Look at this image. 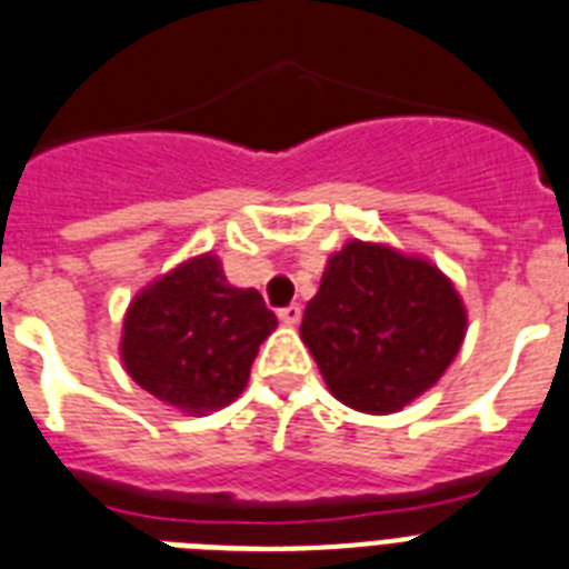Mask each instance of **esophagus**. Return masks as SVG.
<instances>
[{"label": "esophagus", "mask_w": 569, "mask_h": 569, "mask_svg": "<svg viewBox=\"0 0 569 569\" xmlns=\"http://www.w3.org/2000/svg\"><path fill=\"white\" fill-rule=\"evenodd\" d=\"M301 303H289V307H283V310L277 312V316H280V321H283V325H298V321H301Z\"/></svg>", "instance_id": "34e87169"}]
</instances>
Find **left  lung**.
Instances as JSON below:
<instances>
[{
    "label": "left lung",
    "instance_id": "1",
    "mask_svg": "<svg viewBox=\"0 0 569 569\" xmlns=\"http://www.w3.org/2000/svg\"><path fill=\"white\" fill-rule=\"evenodd\" d=\"M467 312L425 259L351 241L328 259L301 339L342 405L396 413L449 369Z\"/></svg>",
    "mask_w": 569,
    "mask_h": 569
}]
</instances>
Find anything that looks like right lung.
Segmentation results:
<instances>
[{"mask_svg":"<svg viewBox=\"0 0 569 569\" xmlns=\"http://www.w3.org/2000/svg\"><path fill=\"white\" fill-rule=\"evenodd\" d=\"M277 316L227 283L212 253L189 259L129 303L120 355L138 387L186 413L230 405Z\"/></svg>","mask_w":569,"mask_h":569,"instance_id":"right-lung-1","label":"right lung"}]
</instances>
